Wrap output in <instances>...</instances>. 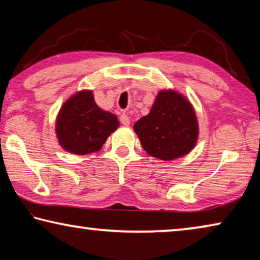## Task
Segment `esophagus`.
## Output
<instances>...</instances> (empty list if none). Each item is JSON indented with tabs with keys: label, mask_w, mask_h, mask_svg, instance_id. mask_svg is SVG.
Masks as SVG:
<instances>
[{
	"label": "esophagus",
	"mask_w": 260,
	"mask_h": 260,
	"mask_svg": "<svg viewBox=\"0 0 260 260\" xmlns=\"http://www.w3.org/2000/svg\"><path fill=\"white\" fill-rule=\"evenodd\" d=\"M120 122H121L122 125L128 126V125L131 124V119H129V117L127 116V114H121V116H120Z\"/></svg>",
	"instance_id": "obj_1"
}]
</instances>
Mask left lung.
I'll list each match as a JSON object with an SVG mask.
<instances>
[{"mask_svg": "<svg viewBox=\"0 0 260 260\" xmlns=\"http://www.w3.org/2000/svg\"><path fill=\"white\" fill-rule=\"evenodd\" d=\"M144 150L161 160L190 152L199 138V122L189 101L174 90L158 93L148 116L134 124Z\"/></svg>", "mask_w": 260, "mask_h": 260, "instance_id": "8db88e82", "label": "left lung"}]
</instances>
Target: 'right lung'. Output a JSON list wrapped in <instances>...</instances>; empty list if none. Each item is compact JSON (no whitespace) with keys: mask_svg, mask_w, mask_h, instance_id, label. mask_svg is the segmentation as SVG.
<instances>
[{"mask_svg":"<svg viewBox=\"0 0 260 260\" xmlns=\"http://www.w3.org/2000/svg\"><path fill=\"white\" fill-rule=\"evenodd\" d=\"M118 126L117 117L101 109L90 90H81L60 108L56 134L63 149L82 156L99 151Z\"/></svg>","mask_w":260,"mask_h":260,"instance_id":"1","label":"right lung"}]
</instances>
